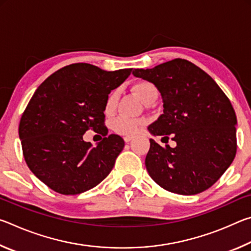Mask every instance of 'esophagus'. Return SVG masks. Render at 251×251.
Returning a JSON list of instances; mask_svg holds the SVG:
<instances>
[{
	"label": "esophagus",
	"mask_w": 251,
	"mask_h": 251,
	"mask_svg": "<svg viewBox=\"0 0 251 251\" xmlns=\"http://www.w3.org/2000/svg\"><path fill=\"white\" fill-rule=\"evenodd\" d=\"M131 139H133V137H131V136H125V137H124L125 143H129Z\"/></svg>",
	"instance_id": "34e87169"
}]
</instances>
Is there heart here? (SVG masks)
I'll return each mask as SVG.
<instances>
[{
  "label": "heart",
  "mask_w": 251,
  "mask_h": 251,
  "mask_svg": "<svg viewBox=\"0 0 251 251\" xmlns=\"http://www.w3.org/2000/svg\"><path fill=\"white\" fill-rule=\"evenodd\" d=\"M133 91L136 93L139 99H141L144 103L150 100L151 99L157 97V88L152 83L148 82V80H138L133 85ZM118 99V92L114 91L109 94L107 97L105 104V113L109 114L112 113L114 108H115L116 103ZM145 124V121L143 118H129L126 116H117L114 118L110 123V127L115 133L120 135H133L137 133L141 126Z\"/></svg>",
  "instance_id": "obj_1"
}]
</instances>
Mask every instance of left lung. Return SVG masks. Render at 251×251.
Instances as JSON below:
<instances>
[{"mask_svg":"<svg viewBox=\"0 0 251 251\" xmlns=\"http://www.w3.org/2000/svg\"><path fill=\"white\" fill-rule=\"evenodd\" d=\"M133 74L154 84L163 99L164 113L148 126L150 133L172 135L176 142L172 148L150 139L145 159L150 176L179 195L208 189L236 156L237 117L230 100L206 72L187 59L175 58Z\"/></svg>","mask_w":251,"mask_h":251,"instance_id":"obj_1","label":"left lung"}]
</instances>
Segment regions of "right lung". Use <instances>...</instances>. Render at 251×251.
Instances as JSON below:
<instances>
[{
  "label": "right lung",
  "mask_w": 251,
  "mask_h": 251,
  "mask_svg": "<svg viewBox=\"0 0 251 251\" xmlns=\"http://www.w3.org/2000/svg\"><path fill=\"white\" fill-rule=\"evenodd\" d=\"M130 72L76 63L56 71L37 87L21 117L19 135L28 168L54 192L84 193L113 169L124 139L112 134L93 147L83 135L90 129L107 135L106 100Z\"/></svg>",
  "instance_id": "obj_1"
}]
</instances>
